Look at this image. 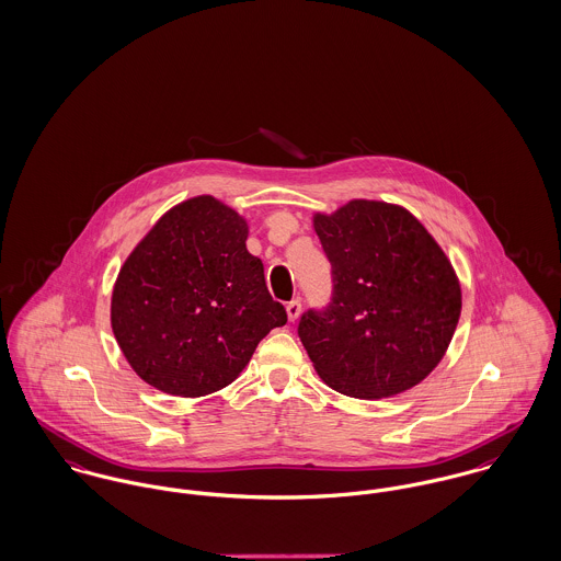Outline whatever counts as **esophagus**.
Returning <instances> with one entry per match:
<instances>
[{
	"label": "esophagus",
	"mask_w": 561,
	"mask_h": 561,
	"mask_svg": "<svg viewBox=\"0 0 561 561\" xmlns=\"http://www.w3.org/2000/svg\"><path fill=\"white\" fill-rule=\"evenodd\" d=\"M286 313H288V320H290V322L299 320V316H301V301L288 302V305H286Z\"/></svg>",
	"instance_id": "34e87169"
}]
</instances>
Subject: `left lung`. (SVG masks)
Wrapping results in <instances>:
<instances>
[{"label":"left lung","instance_id":"1","mask_svg":"<svg viewBox=\"0 0 561 561\" xmlns=\"http://www.w3.org/2000/svg\"><path fill=\"white\" fill-rule=\"evenodd\" d=\"M333 266V301L307 311L302 345L327 387L376 401L421 385L461 316V284L432 232L405 207L354 198L316 211Z\"/></svg>","mask_w":561,"mask_h":561}]
</instances>
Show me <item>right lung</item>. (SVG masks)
<instances>
[{"label":"right lung","instance_id":"obj_1","mask_svg":"<svg viewBox=\"0 0 561 561\" xmlns=\"http://www.w3.org/2000/svg\"><path fill=\"white\" fill-rule=\"evenodd\" d=\"M248 234L245 217L201 194L169 209L131 250L113 286L111 327L149 387L176 397L221 390L260 340L286 324Z\"/></svg>","mask_w":561,"mask_h":561}]
</instances>
